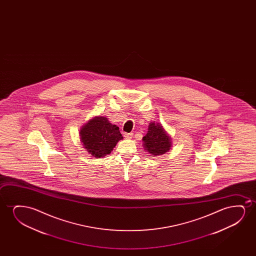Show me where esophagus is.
<instances>
[{
	"mask_svg": "<svg viewBox=\"0 0 256 256\" xmlns=\"http://www.w3.org/2000/svg\"><path fill=\"white\" fill-rule=\"evenodd\" d=\"M123 136H124V137H125V138H126V139H131V138H132V136H133V134L124 133L123 134Z\"/></svg>",
	"mask_w": 256,
	"mask_h": 256,
	"instance_id": "obj_1",
	"label": "esophagus"
}]
</instances>
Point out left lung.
<instances>
[{
  "mask_svg": "<svg viewBox=\"0 0 256 256\" xmlns=\"http://www.w3.org/2000/svg\"><path fill=\"white\" fill-rule=\"evenodd\" d=\"M144 150L154 156L168 152L172 146V136L167 133L161 123H150L148 133L142 138Z\"/></svg>",
  "mask_w": 256,
  "mask_h": 256,
  "instance_id": "left-lung-1",
  "label": "left lung"
}]
</instances>
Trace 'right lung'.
Instances as JSON below:
<instances>
[{
    "label": "right lung",
    "mask_w": 256,
    "mask_h": 256,
    "mask_svg": "<svg viewBox=\"0 0 256 256\" xmlns=\"http://www.w3.org/2000/svg\"><path fill=\"white\" fill-rule=\"evenodd\" d=\"M81 144L92 158H100L111 153L123 136L119 128L105 116H94L81 126Z\"/></svg>",
    "instance_id": "add662e5"
}]
</instances>
